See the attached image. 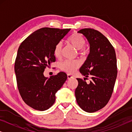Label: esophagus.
I'll return each instance as SVG.
<instances>
[{"mask_svg":"<svg viewBox=\"0 0 132 132\" xmlns=\"http://www.w3.org/2000/svg\"><path fill=\"white\" fill-rule=\"evenodd\" d=\"M73 77V76H71V75H69V74H68V75H67V78H68V79H72Z\"/></svg>","mask_w":132,"mask_h":132,"instance_id":"1","label":"esophagus"}]
</instances>
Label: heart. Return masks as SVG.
<instances>
[{"instance_id": "heart-1", "label": "heart", "mask_w": 132, "mask_h": 132, "mask_svg": "<svg viewBox=\"0 0 132 132\" xmlns=\"http://www.w3.org/2000/svg\"><path fill=\"white\" fill-rule=\"evenodd\" d=\"M68 43L72 45L76 50H80L79 53H82V48H84L86 43L85 39L80 34L75 33L70 36L68 39ZM62 43H59L56 45L54 48V55L57 58H59L62 55ZM80 65V62L78 61L66 60L61 64V68L67 73L72 74Z\"/></svg>"}]
</instances>
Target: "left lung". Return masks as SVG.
Masks as SVG:
<instances>
[{
  "label": "left lung",
  "mask_w": 132,
  "mask_h": 132,
  "mask_svg": "<svg viewBox=\"0 0 132 132\" xmlns=\"http://www.w3.org/2000/svg\"><path fill=\"white\" fill-rule=\"evenodd\" d=\"M89 44V53L79 71L84 80L91 77L89 84L77 78L76 98L81 109L92 113L104 108L113 93L117 76V57L113 47L98 30L90 28L78 31Z\"/></svg>",
  "instance_id": "1"
}]
</instances>
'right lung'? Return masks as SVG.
Wrapping results in <instances>:
<instances>
[{"mask_svg":"<svg viewBox=\"0 0 132 132\" xmlns=\"http://www.w3.org/2000/svg\"><path fill=\"white\" fill-rule=\"evenodd\" d=\"M70 30L39 29L27 37L18 49L14 66L18 89L25 103L34 109H49L55 102V94L67 79L64 72L48 78L44 71L55 61L54 48Z\"/></svg>","mask_w":132,"mask_h":132,"instance_id":"obj_1","label":"right lung"}]
</instances>
